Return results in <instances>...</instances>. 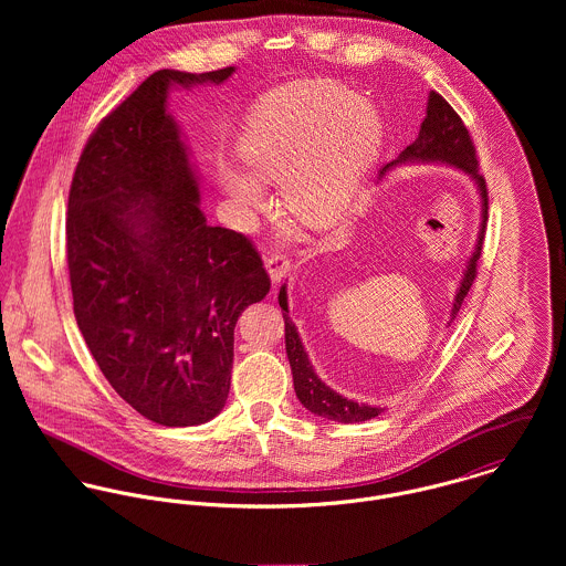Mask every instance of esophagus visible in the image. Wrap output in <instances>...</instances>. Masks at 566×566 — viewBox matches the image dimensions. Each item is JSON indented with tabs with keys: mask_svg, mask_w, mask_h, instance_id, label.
<instances>
[{
	"mask_svg": "<svg viewBox=\"0 0 566 566\" xmlns=\"http://www.w3.org/2000/svg\"><path fill=\"white\" fill-rule=\"evenodd\" d=\"M265 270L270 272V279H272L274 283H279V281L287 274V270H290V259H287V254L276 252V254L265 256Z\"/></svg>",
	"mask_w": 566,
	"mask_h": 566,
	"instance_id": "34e87169",
	"label": "esophagus"
}]
</instances>
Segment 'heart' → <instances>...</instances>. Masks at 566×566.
Segmentation results:
<instances>
[{
    "label": "heart",
    "instance_id": "heart-1",
    "mask_svg": "<svg viewBox=\"0 0 566 566\" xmlns=\"http://www.w3.org/2000/svg\"><path fill=\"white\" fill-rule=\"evenodd\" d=\"M384 144L379 113L353 91L298 82L263 97L243 124V169L220 167V185L242 216L265 205L259 180H281L283 207L310 224L342 218Z\"/></svg>",
    "mask_w": 566,
    "mask_h": 566
}]
</instances>
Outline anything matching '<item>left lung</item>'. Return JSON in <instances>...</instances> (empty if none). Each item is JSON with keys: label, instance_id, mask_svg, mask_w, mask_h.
<instances>
[{"label": "left lung", "instance_id": "obj_1", "mask_svg": "<svg viewBox=\"0 0 566 566\" xmlns=\"http://www.w3.org/2000/svg\"><path fill=\"white\" fill-rule=\"evenodd\" d=\"M429 161V163H447L453 165L462 171H467L480 187V196H482V229L478 235V245L475 252L467 265L464 279L460 283V290L455 294V303L451 310V321H455L475 276H478V261L482 256V245H484L485 222H488V189H485V178L480 174V161H478V150L473 146L471 133L464 126L462 117L453 111V106L438 93L431 91L429 93V102H427V117L420 124V133L413 139V144H409L403 153L399 155L397 161L388 163L379 176H384L390 167L399 165V163ZM279 305L283 310V321H285V350H287V359L292 366V375H294V390L298 401L305 405L310 411L335 420V422H361V420H370L375 416L381 413V407H370V405H359L355 401H348L344 397H339L337 392H333L328 386H324L318 379V375L314 373V366L303 348L301 335L296 331L294 323L290 321V310H287V292L285 285L279 292Z\"/></svg>", "mask_w": 566, "mask_h": 566}]
</instances>
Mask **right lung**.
I'll use <instances>...</instances> for the list:
<instances>
[{"label":"right lung","instance_id":"add662e5","mask_svg":"<svg viewBox=\"0 0 566 566\" xmlns=\"http://www.w3.org/2000/svg\"><path fill=\"white\" fill-rule=\"evenodd\" d=\"M233 72H155L91 133L70 187L67 268L82 337L113 390L165 427L222 411L235 324L270 292L252 242L207 224L165 108L169 86L220 84Z\"/></svg>","mask_w":566,"mask_h":566}]
</instances>
